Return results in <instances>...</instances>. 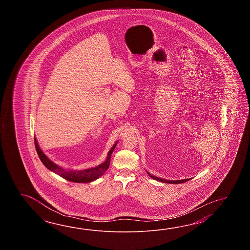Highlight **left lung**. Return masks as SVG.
<instances>
[{
    "instance_id": "obj_1",
    "label": "left lung",
    "mask_w": 250,
    "mask_h": 250,
    "mask_svg": "<svg viewBox=\"0 0 250 250\" xmlns=\"http://www.w3.org/2000/svg\"><path fill=\"white\" fill-rule=\"evenodd\" d=\"M149 177H151L152 179H154L155 181H161V182H165V183H169V184H179V183H183V182H186V181H189V179H186V180H178V181H169V180H166V179H162V178H158V177H155V176L150 174L148 171H146Z\"/></svg>"
}]
</instances>
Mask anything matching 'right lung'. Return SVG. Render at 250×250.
<instances>
[{
  "instance_id": "right-lung-1",
  "label": "right lung",
  "mask_w": 250,
  "mask_h": 250,
  "mask_svg": "<svg viewBox=\"0 0 250 250\" xmlns=\"http://www.w3.org/2000/svg\"><path fill=\"white\" fill-rule=\"evenodd\" d=\"M119 141H116L115 144L112 146V148L107 154V157L104 163L101 165H97L96 167H92L85 170H70V169H64L63 167L56 165L53 163V161L48 158L46 154H44L42 151V149L39 147L38 139L35 138V146L38 152V156L41 160L42 165H44L48 170L53 171L54 173L61 176L67 181H72L76 183H88L92 181H96L98 178H100L110 166V162H111V156H112L113 150L116 147Z\"/></svg>"
}]
</instances>
